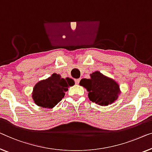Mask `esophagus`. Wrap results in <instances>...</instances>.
I'll return each mask as SVG.
<instances>
[{
  "label": "esophagus",
  "instance_id": "esophagus-1",
  "mask_svg": "<svg viewBox=\"0 0 152 152\" xmlns=\"http://www.w3.org/2000/svg\"><path fill=\"white\" fill-rule=\"evenodd\" d=\"M80 78L74 79V81H75V83L76 84V85H78V84H79V83H80Z\"/></svg>",
  "mask_w": 152,
  "mask_h": 152
}]
</instances>
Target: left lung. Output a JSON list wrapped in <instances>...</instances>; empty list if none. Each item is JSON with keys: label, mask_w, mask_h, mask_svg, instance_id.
Returning <instances> with one entry per match:
<instances>
[{"label": "left lung", "mask_w": 152, "mask_h": 152, "mask_svg": "<svg viewBox=\"0 0 152 152\" xmlns=\"http://www.w3.org/2000/svg\"><path fill=\"white\" fill-rule=\"evenodd\" d=\"M80 85L87 89L90 100L100 106L113 103L120 93L118 84L98 71L91 74L90 79H82Z\"/></svg>", "instance_id": "1"}]
</instances>
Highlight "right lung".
Masks as SVG:
<instances>
[{"mask_svg": "<svg viewBox=\"0 0 152 152\" xmlns=\"http://www.w3.org/2000/svg\"><path fill=\"white\" fill-rule=\"evenodd\" d=\"M72 78H63L59 74H53L46 80L36 84L33 88L32 98L37 106L52 108L64 98L65 92L69 86H73Z\"/></svg>", "mask_w": 152, "mask_h": 152, "instance_id": "add662e5", "label": "right lung"}]
</instances>
